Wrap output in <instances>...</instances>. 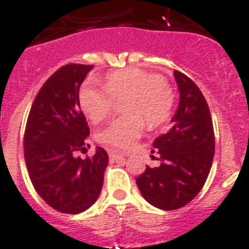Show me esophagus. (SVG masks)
Here are the masks:
<instances>
[{"label": "esophagus", "instance_id": "esophagus-1", "mask_svg": "<svg viewBox=\"0 0 249 249\" xmlns=\"http://www.w3.org/2000/svg\"><path fill=\"white\" fill-rule=\"evenodd\" d=\"M108 156H110L111 161H118V160H123L125 157L124 155H121V153H118V152H114V151H110V152H108Z\"/></svg>", "mask_w": 249, "mask_h": 249}]
</instances>
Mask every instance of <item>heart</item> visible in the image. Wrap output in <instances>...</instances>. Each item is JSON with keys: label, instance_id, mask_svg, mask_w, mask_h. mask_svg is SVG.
Returning a JSON list of instances; mask_svg holds the SVG:
<instances>
[{"label": "heart", "instance_id": "b5f03b06", "mask_svg": "<svg viewBox=\"0 0 249 249\" xmlns=\"http://www.w3.org/2000/svg\"><path fill=\"white\" fill-rule=\"evenodd\" d=\"M121 102L125 115L115 119L97 135L98 142L111 149L126 151L144 130V120L156 128L169 119L174 96L170 87L157 74L130 68L110 72L105 87L86 82L79 90V104L94 124L111 114L115 101Z\"/></svg>", "mask_w": 249, "mask_h": 249}]
</instances>
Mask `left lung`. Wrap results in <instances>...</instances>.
<instances>
[{"label": "left lung", "mask_w": 249, "mask_h": 249, "mask_svg": "<svg viewBox=\"0 0 249 249\" xmlns=\"http://www.w3.org/2000/svg\"><path fill=\"white\" fill-rule=\"evenodd\" d=\"M179 105L171 126L155 139L161 165L147 166L135 181L145 201L160 210L185 206L205 185L215 155L209 105L193 80L175 70Z\"/></svg>", "instance_id": "8db88e82"}]
</instances>
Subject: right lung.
Returning a JSON list of instances; mask_svg holds the SVG:
<instances>
[{
	"instance_id": "1",
	"label": "right lung",
	"mask_w": 249,
	"mask_h": 249,
	"mask_svg": "<svg viewBox=\"0 0 249 249\" xmlns=\"http://www.w3.org/2000/svg\"><path fill=\"white\" fill-rule=\"evenodd\" d=\"M93 65L68 64L50 76L34 100L24 134L30 180L48 206L64 213L86 211L100 197L108 155L97 147L80 159L89 126L80 110L79 88Z\"/></svg>"
}]
</instances>
